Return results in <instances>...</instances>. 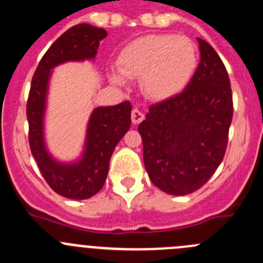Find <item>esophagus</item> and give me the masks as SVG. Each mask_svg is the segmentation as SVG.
Instances as JSON below:
<instances>
[{
  "label": "esophagus",
  "mask_w": 263,
  "mask_h": 263,
  "mask_svg": "<svg viewBox=\"0 0 263 263\" xmlns=\"http://www.w3.org/2000/svg\"><path fill=\"white\" fill-rule=\"evenodd\" d=\"M143 119L144 115L142 113V110L138 109V108H134V109L132 110V122H133L134 125H138Z\"/></svg>",
  "instance_id": "esophagus-1"
}]
</instances>
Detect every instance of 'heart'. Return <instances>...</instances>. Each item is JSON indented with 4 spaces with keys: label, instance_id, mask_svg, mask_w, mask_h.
Returning <instances> with one entry per match:
<instances>
[{
    "label": "heart",
    "instance_id": "1",
    "mask_svg": "<svg viewBox=\"0 0 263 263\" xmlns=\"http://www.w3.org/2000/svg\"><path fill=\"white\" fill-rule=\"evenodd\" d=\"M197 64L198 50L186 36L148 35L137 39L121 50L119 70L110 71V79L125 84V77H141L144 95L163 100L179 93L189 83Z\"/></svg>",
    "mask_w": 263,
    "mask_h": 263
}]
</instances>
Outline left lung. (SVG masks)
Wrapping results in <instances>:
<instances>
[{
  "label": "left lung",
  "mask_w": 263,
  "mask_h": 263,
  "mask_svg": "<svg viewBox=\"0 0 263 263\" xmlns=\"http://www.w3.org/2000/svg\"><path fill=\"white\" fill-rule=\"evenodd\" d=\"M198 67L182 92L154 104L139 124L143 161L155 186L185 196L203 186L223 160L232 121L230 78L209 43L197 37Z\"/></svg>",
  "instance_id": "left-lung-1"
}]
</instances>
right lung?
<instances>
[{
    "instance_id": "add662e5",
    "label": "right lung",
    "mask_w": 263,
    "mask_h": 263,
    "mask_svg": "<svg viewBox=\"0 0 263 263\" xmlns=\"http://www.w3.org/2000/svg\"><path fill=\"white\" fill-rule=\"evenodd\" d=\"M107 31L81 23L69 28L45 52L33 74L27 102L30 147L43 177L57 194L70 199H87L102 189L107 180L115 147L129 130L132 104L120 103L92 110L86 129L83 150L70 161L50 154L45 141V115L53 69L66 62L95 60L99 43Z\"/></svg>"
}]
</instances>
